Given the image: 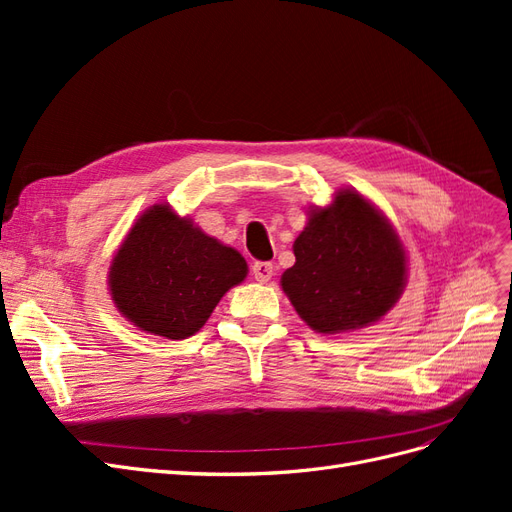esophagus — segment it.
I'll list each match as a JSON object with an SVG mask.
<instances>
[{
  "mask_svg": "<svg viewBox=\"0 0 512 512\" xmlns=\"http://www.w3.org/2000/svg\"><path fill=\"white\" fill-rule=\"evenodd\" d=\"M252 275H254L256 282L265 284V282H269L271 277H273V265H271V262H254V265H252Z\"/></svg>",
  "mask_w": 512,
  "mask_h": 512,
  "instance_id": "34e87169",
  "label": "esophagus"
}]
</instances>
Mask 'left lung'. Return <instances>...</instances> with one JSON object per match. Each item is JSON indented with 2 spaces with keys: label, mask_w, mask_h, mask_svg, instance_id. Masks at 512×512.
Segmentation results:
<instances>
[{
  "label": "left lung",
  "mask_w": 512,
  "mask_h": 512,
  "mask_svg": "<svg viewBox=\"0 0 512 512\" xmlns=\"http://www.w3.org/2000/svg\"><path fill=\"white\" fill-rule=\"evenodd\" d=\"M294 265L282 290L318 333H344L378 322L406 288L408 260L386 215L350 188L327 207H312L292 245Z\"/></svg>",
  "instance_id": "obj_1"
}]
</instances>
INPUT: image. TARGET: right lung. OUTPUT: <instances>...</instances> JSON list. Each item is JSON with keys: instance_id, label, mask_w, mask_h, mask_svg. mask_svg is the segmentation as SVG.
<instances>
[{"instance_id": "1", "label": "right lung", "mask_w": 512, "mask_h": 512, "mask_svg": "<svg viewBox=\"0 0 512 512\" xmlns=\"http://www.w3.org/2000/svg\"><path fill=\"white\" fill-rule=\"evenodd\" d=\"M247 277L245 258L205 235L170 205L134 222L108 269V290L123 318L166 339L205 327L224 294Z\"/></svg>"}]
</instances>
